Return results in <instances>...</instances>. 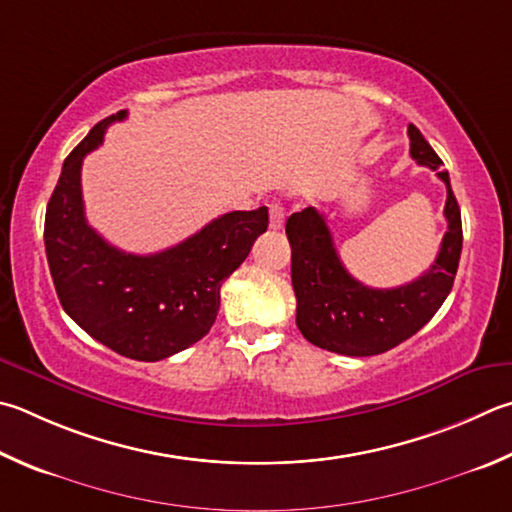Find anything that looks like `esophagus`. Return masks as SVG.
<instances>
[{"instance_id":"34e87169","label":"esophagus","mask_w":512,"mask_h":512,"mask_svg":"<svg viewBox=\"0 0 512 512\" xmlns=\"http://www.w3.org/2000/svg\"><path fill=\"white\" fill-rule=\"evenodd\" d=\"M271 228L273 230H280L282 226H284V219H286V210H284V206L280 201H275V203H271Z\"/></svg>"}]
</instances>
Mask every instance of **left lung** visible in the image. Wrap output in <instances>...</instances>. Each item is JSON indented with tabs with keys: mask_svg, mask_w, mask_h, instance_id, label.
<instances>
[{
	"mask_svg": "<svg viewBox=\"0 0 512 512\" xmlns=\"http://www.w3.org/2000/svg\"><path fill=\"white\" fill-rule=\"evenodd\" d=\"M407 136L412 159L436 170L448 190L443 210L448 232L434 264L418 280L396 288H369L342 266L320 210L304 208L286 221L291 280L297 297L295 322L315 347L342 356L385 353L423 329L452 291L463 244L459 203L432 145L414 125L407 127Z\"/></svg>",
	"mask_w": 512,
	"mask_h": 512,
	"instance_id": "left-lung-1",
	"label": "left lung"
}]
</instances>
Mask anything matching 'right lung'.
Returning a JSON list of instances; mask_svg holds the SVG:
<instances>
[{
    "label": "right lung",
    "instance_id": "obj_1",
    "mask_svg": "<svg viewBox=\"0 0 512 512\" xmlns=\"http://www.w3.org/2000/svg\"><path fill=\"white\" fill-rule=\"evenodd\" d=\"M127 111L91 129L62 165L46 206L44 246L69 318L125 358L156 362L188 349L217 320L219 291L268 228V208L235 210L154 255L123 253L87 224L82 159Z\"/></svg>",
    "mask_w": 512,
    "mask_h": 512
}]
</instances>
